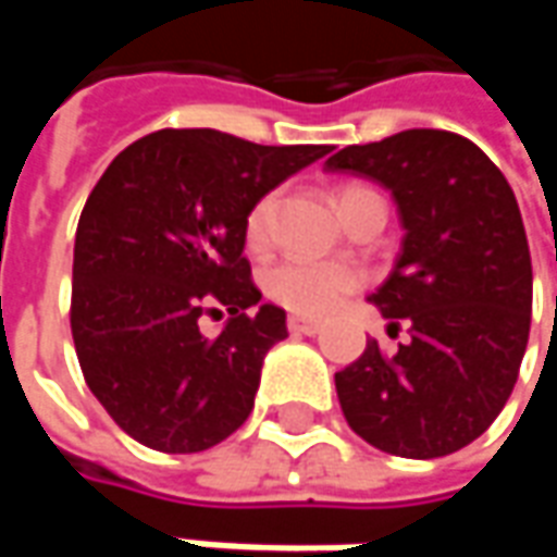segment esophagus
<instances>
[{
	"mask_svg": "<svg viewBox=\"0 0 557 557\" xmlns=\"http://www.w3.org/2000/svg\"><path fill=\"white\" fill-rule=\"evenodd\" d=\"M288 332L290 334H319L322 332V322H315V319H304V315H290Z\"/></svg>",
	"mask_w": 557,
	"mask_h": 557,
	"instance_id": "34e87169",
	"label": "esophagus"
}]
</instances>
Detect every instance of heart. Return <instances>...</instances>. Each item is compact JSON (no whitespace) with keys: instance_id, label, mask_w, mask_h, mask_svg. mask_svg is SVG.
<instances>
[{"instance_id":"obj_1","label":"heart","mask_w":557,"mask_h":557,"mask_svg":"<svg viewBox=\"0 0 557 557\" xmlns=\"http://www.w3.org/2000/svg\"><path fill=\"white\" fill-rule=\"evenodd\" d=\"M362 191H372V188H366V185L341 188V195H337L341 213ZM272 210H275V198L267 195V198H260V201L253 203V210L247 213L245 235L250 245H263L267 242ZM359 285H362V269L354 267V263H341V260L290 257V260H282L278 267L269 269L267 275L269 297L275 304H282L285 310L300 312V315H325V312H332Z\"/></svg>"}]
</instances>
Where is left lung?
Returning <instances> with one entry per match:
<instances>
[{"label":"left lung","instance_id":"8db88e82","mask_svg":"<svg viewBox=\"0 0 557 557\" xmlns=\"http://www.w3.org/2000/svg\"><path fill=\"white\" fill-rule=\"evenodd\" d=\"M391 188L406 228L374 307L409 325L394 356L369 341L334 374L347 424L374 449L440 459L496 421L530 337L533 267L521 210L503 170L446 129H406L347 145L325 161Z\"/></svg>","mask_w":557,"mask_h":557}]
</instances>
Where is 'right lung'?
I'll return each instance as SVG.
<instances>
[{"label":"right lung","mask_w":557,"mask_h":557,"mask_svg":"<svg viewBox=\"0 0 557 557\" xmlns=\"http://www.w3.org/2000/svg\"><path fill=\"white\" fill-rule=\"evenodd\" d=\"M332 145H257L220 129H158L92 188L74 242L71 332L89 391L158 453H201L253 409L285 310L260 304L247 213ZM233 319L216 338L200 315Z\"/></svg>","instance_id":"right-lung-1"}]
</instances>
